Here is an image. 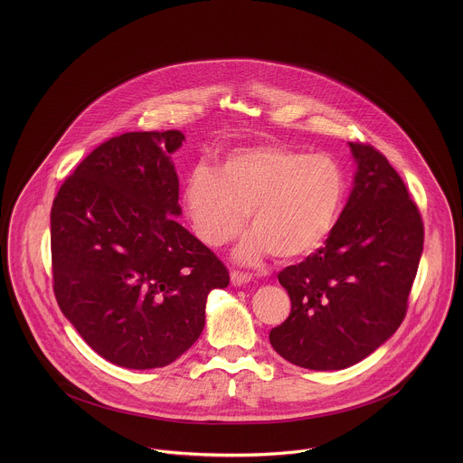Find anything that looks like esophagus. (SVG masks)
I'll return each mask as SVG.
<instances>
[{"instance_id":"esophagus-1","label":"esophagus","mask_w":463,"mask_h":463,"mask_svg":"<svg viewBox=\"0 0 463 463\" xmlns=\"http://www.w3.org/2000/svg\"><path fill=\"white\" fill-rule=\"evenodd\" d=\"M250 281H251V276H250V274L238 272V270L231 272V283H232L234 287H242V285H248Z\"/></svg>"}]
</instances>
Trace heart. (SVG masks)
Masks as SVG:
<instances>
[{"mask_svg":"<svg viewBox=\"0 0 463 463\" xmlns=\"http://www.w3.org/2000/svg\"><path fill=\"white\" fill-rule=\"evenodd\" d=\"M345 174L328 155L281 146L238 147L217 170L198 165L184 185V208L201 241L221 248L253 231L236 250L242 264L272 255L293 262L316 253L331 234L345 199Z\"/></svg>","mask_w":463,"mask_h":463,"instance_id":"b5f03b06","label":"heart"}]
</instances>
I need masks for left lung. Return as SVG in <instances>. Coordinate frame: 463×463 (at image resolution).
<instances>
[{"label":"left lung","instance_id":"left-lung-1","mask_svg":"<svg viewBox=\"0 0 463 463\" xmlns=\"http://www.w3.org/2000/svg\"><path fill=\"white\" fill-rule=\"evenodd\" d=\"M349 147L357 168L347 204L325 248L279 272L291 312L269 333L281 357L316 372L349 368L396 333L423 250L419 208L387 157Z\"/></svg>","mask_w":463,"mask_h":463}]
</instances>
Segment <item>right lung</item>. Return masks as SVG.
Instances as JSON below:
<instances>
[{"label": "right lung", "mask_w": 463, "mask_h": 463, "mask_svg": "<svg viewBox=\"0 0 463 463\" xmlns=\"http://www.w3.org/2000/svg\"><path fill=\"white\" fill-rule=\"evenodd\" d=\"M176 130L114 137L87 156L52 206L53 289L90 347L130 370L163 368L204 328L217 255L176 217Z\"/></svg>", "instance_id": "add662e5"}]
</instances>
